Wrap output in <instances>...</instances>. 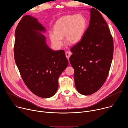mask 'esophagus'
I'll list each match as a JSON object with an SVG mask.
<instances>
[{"label": "esophagus", "instance_id": "34e87169", "mask_svg": "<svg viewBox=\"0 0 128 128\" xmlns=\"http://www.w3.org/2000/svg\"><path fill=\"white\" fill-rule=\"evenodd\" d=\"M65 54H66V57L67 59H69L70 56L71 55V52H70V51H67L65 53Z\"/></svg>", "mask_w": 128, "mask_h": 128}]
</instances>
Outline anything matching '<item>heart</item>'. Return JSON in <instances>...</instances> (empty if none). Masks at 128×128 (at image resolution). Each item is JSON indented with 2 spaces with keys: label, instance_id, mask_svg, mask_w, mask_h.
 Masks as SVG:
<instances>
[{
  "label": "heart",
  "instance_id": "b5f03b06",
  "mask_svg": "<svg viewBox=\"0 0 128 128\" xmlns=\"http://www.w3.org/2000/svg\"><path fill=\"white\" fill-rule=\"evenodd\" d=\"M86 26L87 21L83 15H67L56 21L54 26V31L49 32V37L52 44L58 48L63 45L64 36L67 43L75 44L82 38Z\"/></svg>",
  "mask_w": 128,
  "mask_h": 128
}]
</instances>
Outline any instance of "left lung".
Segmentation results:
<instances>
[{"label": "left lung", "mask_w": 128, "mask_h": 128, "mask_svg": "<svg viewBox=\"0 0 128 128\" xmlns=\"http://www.w3.org/2000/svg\"><path fill=\"white\" fill-rule=\"evenodd\" d=\"M90 24L82 40L71 48L69 61L74 69L78 92L90 95L98 91L109 74L114 54V41L100 12L90 9Z\"/></svg>", "instance_id": "1"}]
</instances>
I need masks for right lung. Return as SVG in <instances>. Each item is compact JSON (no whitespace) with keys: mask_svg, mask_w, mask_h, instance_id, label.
Listing matches in <instances>:
<instances>
[{"mask_svg":"<svg viewBox=\"0 0 128 128\" xmlns=\"http://www.w3.org/2000/svg\"><path fill=\"white\" fill-rule=\"evenodd\" d=\"M46 28L36 18L26 15L15 31L14 57L21 76L35 95L50 98L56 93L58 78L68 65L64 50H53L41 32Z\"/></svg>","mask_w":128,"mask_h":128,"instance_id":"obj_1","label":"right lung"}]
</instances>
